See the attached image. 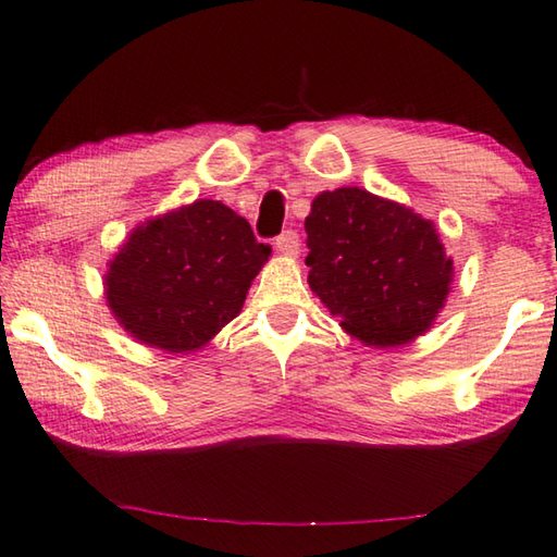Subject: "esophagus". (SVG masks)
Wrapping results in <instances>:
<instances>
[{"label": "esophagus", "instance_id": "1", "mask_svg": "<svg viewBox=\"0 0 557 557\" xmlns=\"http://www.w3.org/2000/svg\"><path fill=\"white\" fill-rule=\"evenodd\" d=\"M275 248L277 252H282V256L295 258L299 252V236L295 231H282V234L275 238Z\"/></svg>", "mask_w": 557, "mask_h": 557}]
</instances>
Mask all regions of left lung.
<instances>
[{"label":"left lung","mask_w":557,"mask_h":557,"mask_svg":"<svg viewBox=\"0 0 557 557\" xmlns=\"http://www.w3.org/2000/svg\"><path fill=\"white\" fill-rule=\"evenodd\" d=\"M307 228L309 287L350 336L394 348L446 305L453 260L433 221L360 187L321 191Z\"/></svg>","instance_id":"1"}]
</instances>
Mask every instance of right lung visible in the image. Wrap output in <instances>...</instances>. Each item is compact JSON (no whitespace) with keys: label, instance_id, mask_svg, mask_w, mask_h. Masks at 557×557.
<instances>
[{"label":"right lung","instance_id":"right-lung-1","mask_svg":"<svg viewBox=\"0 0 557 557\" xmlns=\"http://www.w3.org/2000/svg\"><path fill=\"white\" fill-rule=\"evenodd\" d=\"M270 252L234 209L197 199L131 231L104 275L107 305L146 346L197 350L238 317Z\"/></svg>","mask_w":557,"mask_h":557}]
</instances>
